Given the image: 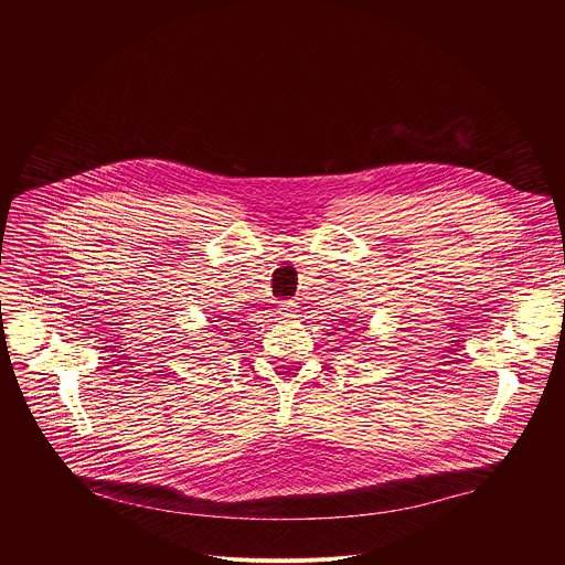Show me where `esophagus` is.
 Wrapping results in <instances>:
<instances>
[{
  "label": "esophagus",
  "mask_w": 565,
  "mask_h": 565,
  "mask_svg": "<svg viewBox=\"0 0 565 565\" xmlns=\"http://www.w3.org/2000/svg\"><path fill=\"white\" fill-rule=\"evenodd\" d=\"M296 309V302H291V300H285V302H278V316H280V320H287V318H294V311Z\"/></svg>",
  "instance_id": "esophagus-1"
}]
</instances>
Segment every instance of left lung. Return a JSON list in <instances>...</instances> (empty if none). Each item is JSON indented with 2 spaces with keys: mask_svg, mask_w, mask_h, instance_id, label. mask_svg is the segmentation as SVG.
Segmentation results:
<instances>
[{
  "mask_svg": "<svg viewBox=\"0 0 565 565\" xmlns=\"http://www.w3.org/2000/svg\"><path fill=\"white\" fill-rule=\"evenodd\" d=\"M339 330H343V328H339ZM359 330H361V328H359ZM350 332H352V330H350Z\"/></svg>",
  "mask_w": 565,
  "mask_h": 565,
  "instance_id": "left-lung-1",
  "label": "left lung"
}]
</instances>
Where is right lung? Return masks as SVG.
Segmentation results:
<instances>
[{
	"label": "right lung",
	"mask_w": 565,
	"mask_h": 565,
	"mask_svg": "<svg viewBox=\"0 0 565 565\" xmlns=\"http://www.w3.org/2000/svg\"><path fill=\"white\" fill-rule=\"evenodd\" d=\"M222 320H228V318H222ZM213 322H217V320H213ZM217 328H220V326H217ZM233 330H235V328H233ZM220 332H224V334H231V332H226V328H220ZM215 339H217V337H215ZM204 348H206V345H204Z\"/></svg>",
	"instance_id": "1"
}]
</instances>
